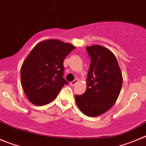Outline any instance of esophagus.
<instances>
[{
  "label": "esophagus",
  "mask_w": 146,
  "mask_h": 146,
  "mask_svg": "<svg viewBox=\"0 0 146 146\" xmlns=\"http://www.w3.org/2000/svg\"><path fill=\"white\" fill-rule=\"evenodd\" d=\"M78 79H75L74 81H73L70 82V85H71V86H75V85H76V84L78 83Z\"/></svg>",
  "instance_id": "obj_1"
}]
</instances>
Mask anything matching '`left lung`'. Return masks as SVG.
I'll return each instance as SVG.
<instances>
[{
  "label": "left lung",
  "instance_id": "8db88e82",
  "mask_svg": "<svg viewBox=\"0 0 146 146\" xmlns=\"http://www.w3.org/2000/svg\"><path fill=\"white\" fill-rule=\"evenodd\" d=\"M91 63L86 78V90L81 95L76 94L80 111L87 116L103 114L117 100L123 78L115 55L108 48L100 45L86 48Z\"/></svg>",
  "mask_w": 146,
  "mask_h": 146
}]
</instances>
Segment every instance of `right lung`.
Returning a JSON list of instances; mask_svg holds the SVG:
<instances>
[{"instance_id":"obj_1","label":"right lung","mask_w":146,"mask_h":146,"mask_svg":"<svg viewBox=\"0 0 146 146\" xmlns=\"http://www.w3.org/2000/svg\"><path fill=\"white\" fill-rule=\"evenodd\" d=\"M76 47L57 39L39 42L21 67V82L33 104L45 106L57 98L68 81L63 78V62Z\"/></svg>"}]
</instances>
